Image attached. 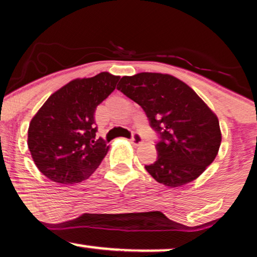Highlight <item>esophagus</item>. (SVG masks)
<instances>
[{"instance_id": "obj_1", "label": "esophagus", "mask_w": 257, "mask_h": 257, "mask_svg": "<svg viewBox=\"0 0 257 257\" xmlns=\"http://www.w3.org/2000/svg\"><path fill=\"white\" fill-rule=\"evenodd\" d=\"M130 143L133 144V146H135V147H137V146H140V144H142L143 143V140H142V137H141L139 134H134L133 135V137H132V140H130Z\"/></svg>"}]
</instances>
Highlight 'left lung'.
I'll return each mask as SVG.
<instances>
[{
    "label": "left lung",
    "mask_w": 257,
    "mask_h": 257,
    "mask_svg": "<svg viewBox=\"0 0 257 257\" xmlns=\"http://www.w3.org/2000/svg\"><path fill=\"white\" fill-rule=\"evenodd\" d=\"M116 88L143 108L161 137L157 160L146 165L155 180L169 187L185 185L215 160L221 144L219 120L185 82L142 72L122 77Z\"/></svg>",
    "instance_id": "left-lung-1"
}]
</instances>
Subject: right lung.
I'll return each mask as SVG.
<instances>
[{"label":"right lung","instance_id":"obj_1","mask_svg":"<svg viewBox=\"0 0 257 257\" xmlns=\"http://www.w3.org/2000/svg\"><path fill=\"white\" fill-rule=\"evenodd\" d=\"M120 77L101 72L74 79L52 94L32 117L28 147L36 166L52 182L70 185L87 179L109 146L96 139L94 113Z\"/></svg>","mask_w":257,"mask_h":257}]
</instances>
